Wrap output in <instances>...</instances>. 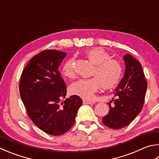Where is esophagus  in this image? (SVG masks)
I'll return each mask as SVG.
<instances>
[{
    "mask_svg": "<svg viewBox=\"0 0 159 159\" xmlns=\"http://www.w3.org/2000/svg\"><path fill=\"white\" fill-rule=\"evenodd\" d=\"M83 103L85 104H90V103H94L95 102L92 100H87V99H83Z\"/></svg>",
    "mask_w": 159,
    "mask_h": 159,
    "instance_id": "esophagus-1",
    "label": "esophagus"
}]
</instances>
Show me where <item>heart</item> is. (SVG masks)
<instances>
[{
  "mask_svg": "<svg viewBox=\"0 0 159 159\" xmlns=\"http://www.w3.org/2000/svg\"><path fill=\"white\" fill-rule=\"evenodd\" d=\"M85 54L89 61L94 65L92 71V76L94 77L79 79L72 83L70 88L72 94L84 99H92L101 85L103 88L109 89L119 84L125 72V67L122 62L111 58V55L101 47L90 48L86 51ZM74 64V57H70L64 63L62 72L65 76L70 79L75 76Z\"/></svg>",
  "mask_w": 159,
  "mask_h": 159,
  "instance_id": "obj_1",
  "label": "heart"
}]
</instances>
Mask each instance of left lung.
<instances>
[{
  "mask_svg": "<svg viewBox=\"0 0 159 159\" xmlns=\"http://www.w3.org/2000/svg\"><path fill=\"white\" fill-rule=\"evenodd\" d=\"M126 64L125 76L122 78L110 102L108 114L102 118L104 125L112 129H120L129 125L140 113L143 107L148 83L139 61L126 54L124 56Z\"/></svg>",
  "mask_w": 159,
  "mask_h": 159,
  "instance_id": "8db88e82",
  "label": "left lung"
}]
</instances>
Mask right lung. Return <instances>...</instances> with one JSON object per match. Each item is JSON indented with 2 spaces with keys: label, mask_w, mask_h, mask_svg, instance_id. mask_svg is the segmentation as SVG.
<instances>
[{
  "label": "right lung",
  "mask_w": 159,
  "mask_h": 159,
  "mask_svg": "<svg viewBox=\"0 0 159 159\" xmlns=\"http://www.w3.org/2000/svg\"><path fill=\"white\" fill-rule=\"evenodd\" d=\"M66 55L57 50L40 52L30 60L20 78L19 92L28 117L52 135H62L71 128L83 103L77 95L61 102L67 88L58 67Z\"/></svg>",
  "instance_id": "right-lung-1"
}]
</instances>
